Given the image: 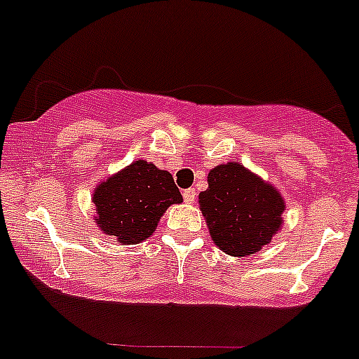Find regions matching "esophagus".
<instances>
[{"label": "esophagus", "instance_id": "obj_1", "mask_svg": "<svg viewBox=\"0 0 359 359\" xmlns=\"http://www.w3.org/2000/svg\"><path fill=\"white\" fill-rule=\"evenodd\" d=\"M182 195H184V200H186L187 203H195V200H196L195 189H186Z\"/></svg>", "mask_w": 359, "mask_h": 359}]
</instances>
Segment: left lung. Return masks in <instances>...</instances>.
<instances>
[{"instance_id": "1", "label": "left lung", "mask_w": 359, "mask_h": 359, "mask_svg": "<svg viewBox=\"0 0 359 359\" xmlns=\"http://www.w3.org/2000/svg\"><path fill=\"white\" fill-rule=\"evenodd\" d=\"M198 196L214 244L226 255H253L283 225L285 202L280 191L239 163L219 164Z\"/></svg>"}]
</instances>
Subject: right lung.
<instances>
[{
	"label": "right lung",
	"mask_w": 359,
	"mask_h": 359,
	"mask_svg": "<svg viewBox=\"0 0 359 359\" xmlns=\"http://www.w3.org/2000/svg\"><path fill=\"white\" fill-rule=\"evenodd\" d=\"M97 226L120 244H138L150 237L172 203L182 202L166 170L138 159L93 191Z\"/></svg>",
	"instance_id": "add662e5"
}]
</instances>
